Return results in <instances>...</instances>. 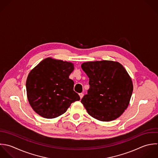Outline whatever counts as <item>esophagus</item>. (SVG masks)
Masks as SVG:
<instances>
[{"mask_svg":"<svg viewBox=\"0 0 158 158\" xmlns=\"http://www.w3.org/2000/svg\"><path fill=\"white\" fill-rule=\"evenodd\" d=\"M79 96H80L81 99H82V97H83V96H84V94H83L82 93H81V94H79Z\"/></svg>","mask_w":158,"mask_h":158,"instance_id":"34e87169","label":"esophagus"}]
</instances>
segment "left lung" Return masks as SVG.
<instances>
[{"label":"left lung","instance_id":"8db88e82","mask_svg":"<svg viewBox=\"0 0 158 158\" xmlns=\"http://www.w3.org/2000/svg\"><path fill=\"white\" fill-rule=\"evenodd\" d=\"M90 88L81 103L90 116L100 121H111L127 109L133 83L124 66L117 61L103 60L83 63Z\"/></svg>","mask_w":158,"mask_h":158}]
</instances>
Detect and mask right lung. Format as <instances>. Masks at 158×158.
<instances>
[{
  "instance_id": "1",
  "label": "right lung",
  "mask_w": 158,
  "mask_h": 158,
  "mask_svg": "<svg viewBox=\"0 0 158 158\" xmlns=\"http://www.w3.org/2000/svg\"><path fill=\"white\" fill-rule=\"evenodd\" d=\"M74 64L48 57L29 73L26 86L28 102L40 116L52 119L64 114L71 104L80 100L69 76Z\"/></svg>"
}]
</instances>
